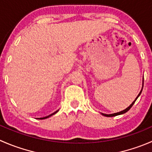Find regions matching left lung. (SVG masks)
I'll use <instances>...</instances> for the list:
<instances>
[{
  "label": "left lung",
  "mask_w": 152,
  "mask_h": 152,
  "mask_svg": "<svg viewBox=\"0 0 152 152\" xmlns=\"http://www.w3.org/2000/svg\"><path fill=\"white\" fill-rule=\"evenodd\" d=\"M142 87H143V81H142ZM142 90H140V93H139L138 94V96H137V98H136L135 99H134V102H132V103L131 104L129 105V107H127L126 109H125V110H123V111H121V112H119V113H113V114H109V115H107V114H104V113H102V115H104V116H106V117H113V116H116V115H121V114H124V113H126L127 111H129V110H130V109H131V107H132L133 106V104H134V102H135V101L137 100V98L139 97V96H140V95L141 94V92H142Z\"/></svg>",
  "instance_id": "1"
}]
</instances>
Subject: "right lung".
I'll list each match as a JSON object with an SVG mask.
<instances>
[{
  "label": "right lung",
  "instance_id": "1",
  "mask_svg": "<svg viewBox=\"0 0 152 152\" xmlns=\"http://www.w3.org/2000/svg\"><path fill=\"white\" fill-rule=\"evenodd\" d=\"M59 111V110H56V112H54V113H52V114H50V115H48V116H46V117H43V118H37V119H40V120H42V119H45V118H49V117H50V116H52L53 115H54V114H56V113H57V112Z\"/></svg>",
  "mask_w": 152,
  "mask_h": 152
}]
</instances>
